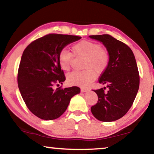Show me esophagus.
Masks as SVG:
<instances>
[{
    "label": "esophagus",
    "mask_w": 154,
    "mask_h": 154,
    "mask_svg": "<svg viewBox=\"0 0 154 154\" xmlns=\"http://www.w3.org/2000/svg\"><path fill=\"white\" fill-rule=\"evenodd\" d=\"M88 91H89L88 88H81V92H86Z\"/></svg>",
    "instance_id": "obj_1"
}]
</instances>
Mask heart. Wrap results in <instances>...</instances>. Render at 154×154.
<instances>
[{
	"label": "heart",
	"mask_w": 154,
	"mask_h": 154,
	"mask_svg": "<svg viewBox=\"0 0 154 154\" xmlns=\"http://www.w3.org/2000/svg\"><path fill=\"white\" fill-rule=\"evenodd\" d=\"M72 54L75 56L84 57L82 71H73L67 75V81L72 85L88 86L96 79V73L101 74L108 66L109 56L108 51L98 43L83 40L72 47ZM58 62L61 69L69 71L71 68L72 54L63 49L58 54Z\"/></svg>",
	"instance_id": "heart-1"
}]
</instances>
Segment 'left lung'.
I'll return each instance as SVG.
<instances>
[{
    "mask_svg": "<svg viewBox=\"0 0 154 154\" xmlns=\"http://www.w3.org/2000/svg\"><path fill=\"white\" fill-rule=\"evenodd\" d=\"M100 41L109 56L108 66L98 82L106 87L94 90L98 103L91 107L93 116L102 122L118 120L126 114L133 103L139 88V74L134 54L128 46L109 35H91Z\"/></svg>",
    "mask_w": 154,
    "mask_h": 154,
    "instance_id": "1",
    "label": "left lung"
}]
</instances>
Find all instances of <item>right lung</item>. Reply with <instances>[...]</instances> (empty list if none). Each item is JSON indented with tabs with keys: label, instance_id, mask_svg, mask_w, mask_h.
<instances>
[{
	"label": "right lung",
	"instance_id": "1",
	"mask_svg": "<svg viewBox=\"0 0 154 154\" xmlns=\"http://www.w3.org/2000/svg\"><path fill=\"white\" fill-rule=\"evenodd\" d=\"M80 38L49 34L32 41L23 52L18 69V88L27 107L38 118L45 120L58 118L72 96L80 92L77 86L53 88L54 84H62L66 79L58 62L60 51Z\"/></svg>",
	"mask_w": 154,
	"mask_h": 154
}]
</instances>
